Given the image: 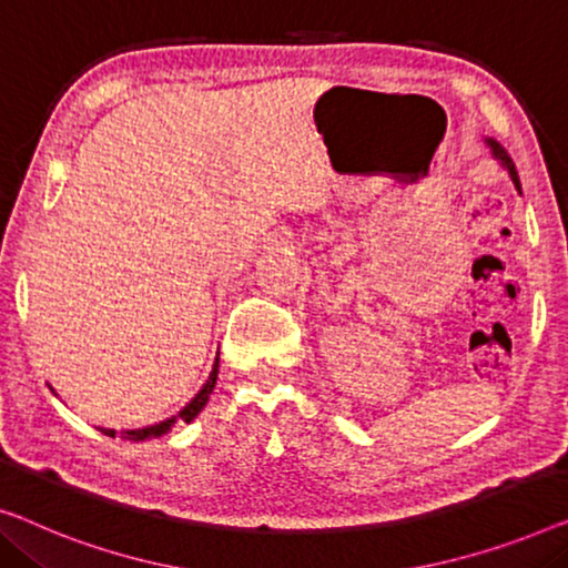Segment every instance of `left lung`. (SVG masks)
Instances as JSON below:
<instances>
[{
  "instance_id": "8db88e82",
  "label": "left lung",
  "mask_w": 568,
  "mask_h": 568,
  "mask_svg": "<svg viewBox=\"0 0 568 568\" xmlns=\"http://www.w3.org/2000/svg\"><path fill=\"white\" fill-rule=\"evenodd\" d=\"M489 145H491V151H495V155H497V159H499V161H503V163H505V166H507V171H509V176H513V182H515V186H517V189H520V179H517L515 163H513V159H509V155H507V151H505V148H503V145H499V143H495V141H489Z\"/></svg>"
}]
</instances>
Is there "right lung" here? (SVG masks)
Returning a JSON list of instances; mask_svg holds the SVG:
<instances>
[{"instance_id": "1", "label": "right lung", "mask_w": 568, "mask_h": 568, "mask_svg": "<svg viewBox=\"0 0 568 568\" xmlns=\"http://www.w3.org/2000/svg\"><path fill=\"white\" fill-rule=\"evenodd\" d=\"M217 364L220 361H215V366H212V374H210V379H207V384L202 386L200 389V394H196V397L189 402V405L182 409V413H179L176 417L179 420H184V423H192L196 415L202 413V407L207 405V399H210V394H212V389H215V382H217ZM176 417H171V420H163V423H159V425H151V427H141V430H125V433H120V438H125V440H145V438H159V435H163V433H169L171 430V425L176 423ZM104 435H110V438H118V430H102Z\"/></svg>"}]
</instances>
